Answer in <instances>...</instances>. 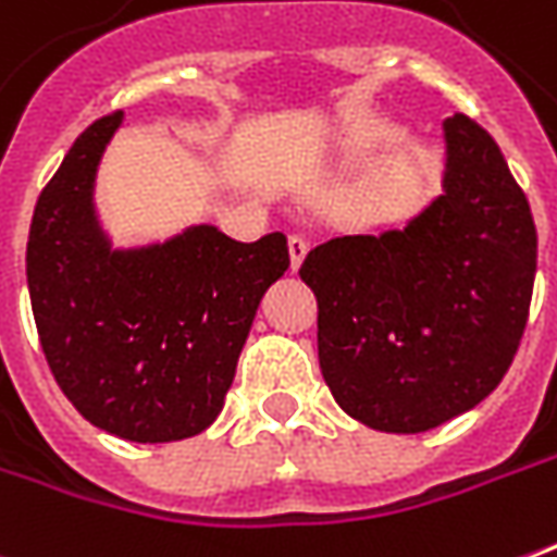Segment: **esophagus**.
I'll return each instance as SVG.
<instances>
[{
  "mask_svg": "<svg viewBox=\"0 0 557 557\" xmlns=\"http://www.w3.org/2000/svg\"><path fill=\"white\" fill-rule=\"evenodd\" d=\"M289 256H292V271H298L307 256V240L301 238V235H292L289 238Z\"/></svg>",
  "mask_w": 557,
  "mask_h": 557,
  "instance_id": "esophagus-1",
  "label": "esophagus"
}]
</instances>
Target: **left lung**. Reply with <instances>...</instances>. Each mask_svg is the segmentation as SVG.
<instances>
[{"mask_svg": "<svg viewBox=\"0 0 557 557\" xmlns=\"http://www.w3.org/2000/svg\"><path fill=\"white\" fill-rule=\"evenodd\" d=\"M441 196L404 228L344 235L307 252L319 368L346 416L422 434L473 410L522 341L536 228L495 138L443 120Z\"/></svg>", "mask_w": 557, "mask_h": 557, "instance_id": "1", "label": "left lung"}]
</instances>
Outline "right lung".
I'll return each mask as SVG.
<instances>
[{"label": "right lung", "instance_id": "obj_1", "mask_svg": "<svg viewBox=\"0 0 557 557\" xmlns=\"http://www.w3.org/2000/svg\"><path fill=\"white\" fill-rule=\"evenodd\" d=\"M123 114L102 116L35 205L26 283L50 371L87 422L132 443L196 437L223 410L259 301L289 268L283 232L211 223L116 247L96 177Z\"/></svg>", "mask_w": 557, "mask_h": 557}]
</instances>
